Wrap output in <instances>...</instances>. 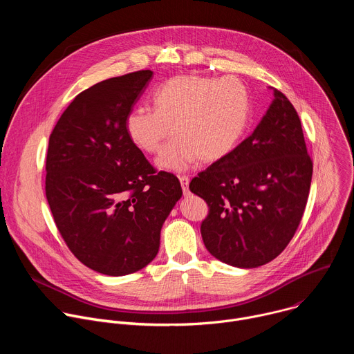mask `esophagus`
Segmentation results:
<instances>
[{
  "label": "esophagus",
  "mask_w": 354,
  "mask_h": 354,
  "mask_svg": "<svg viewBox=\"0 0 354 354\" xmlns=\"http://www.w3.org/2000/svg\"><path fill=\"white\" fill-rule=\"evenodd\" d=\"M178 178H179V182H180V186H182L183 193L187 194V193H189V180H190V179H189L186 175H179Z\"/></svg>",
  "instance_id": "obj_1"
}]
</instances>
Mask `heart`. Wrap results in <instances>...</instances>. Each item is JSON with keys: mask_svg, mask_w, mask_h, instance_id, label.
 Segmentation results:
<instances>
[{"mask_svg": "<svg viewBox=\"0 0 354 354\" xmlns=\"http://www.w3.org/2000/svg\"><path fill=\"white\" fill-rule=\"evenodd\" d=\"M154 109L133 108L124 119L129 140L142 153L154 154L172 131L174 138L157 157V167L180 172L197 158L214 162L230 154L242 138L250 100L234 77L176 75L157 88Z\"/></svg>", "mask_w": 354, "mask_h": 354, "instance_id": "heart-1", "label": "heart"}]
</instances>
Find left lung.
<instances>
[{
  "label": "left lung",
  "mask_w": 354,
  "mask_h": 354,
  "mask_svg": "<svg viewBox=\"0 0 354 354\" xmlns=\"http://www.w3.org/2000/svg\"><path fill=\"white\" fill-rule=\"evenodd\" d=\"M274 99L249 137L192 179L206 200L200 232L210 254L242 269L277 258L304 214L313 178L301 120L284 93Z\"/></svg>",
  "instance_id": "1"
}]
</instances>
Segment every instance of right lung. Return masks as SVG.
<instances>
[{
  "label": "right lung",
  "mask_w": 354,
  "mask_h": 354,
  "mask_svg": "<svg viewBox=\"0 0 354 354\" xmlns=\"http://www.w3.org/2000/svg\"><path fill=\"white\" fill-rule=\"evenodd\" d=\"M153 77L141 70L78 93L48 138L46 197L74 257L124 276L160 249L161 228L182 196L178 178L153 168L133 145L124 119Z\"/></svg>",
  "instance_id": "obj_1"
}]
</instances>
